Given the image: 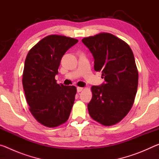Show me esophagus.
Returning <instances> with one entry per match:
<instances>
[{
    "label": "esophagus",
    "mask_w": 159,
    "mask_h": 159,
    "mask_svg": "<svg viewBox=\"0 0 159 159\" xmlns=\"http://www.w3.org/2000/svg\"><path fill=\"white\" fill-rule=\"evenodd\" d=\"M83 90V88L81 87H77V92L78 93H80L81 92V91Z\"/></svg>",
    "instance_id": "obj_1"
}]
</instances>
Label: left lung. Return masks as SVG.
<instances>
[{
	"instance_id": "left-lung-1",
	"label": "left lung",
	"mask_w": 159,
	"mask_h": 159,
	"mask_svg": "<svg viewBox=\"0 0 159 159\" xmlns=\"http://www.w3.org/2000/svg\"><path fill=\"white\" fill-rule=\"evenodd\" d=\"M82 42L92 53L94 69L105 82L91 88L88 104L91 118L101 124H116L130 111L138 85V71L130 46L109 33L84 38Z\"/></svg>"
}]
</instances>
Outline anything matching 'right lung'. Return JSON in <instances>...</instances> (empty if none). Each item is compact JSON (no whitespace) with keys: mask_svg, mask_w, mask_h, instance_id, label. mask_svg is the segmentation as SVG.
<instances>
[{"mask_svg":"<svg viewBox=\"0 0 159 159\" xmlns=\"http://www.w3.org/2000/svg\"><path fill=\"white\" fill-rule=\"evenodd\" d=\"M78 41L50 35L35 45L26 57L22 84L26 102L33 116L46 127H57L69 117L76 88L57 84L55 76L64 53Z\"/></svg>","mask_w":159,"mask_h":159,"instance_id":"1","label":"right lung"}]
</instances>
